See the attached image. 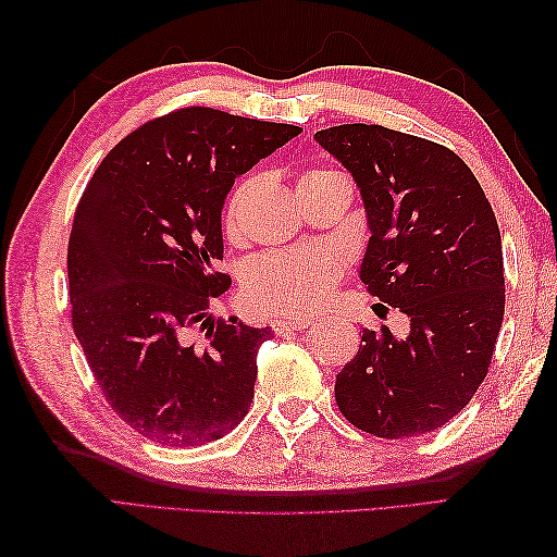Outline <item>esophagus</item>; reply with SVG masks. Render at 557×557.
<instances>
[{
	"label": "esophagus",
	"mask_w": 557,
	"mask_h": 557,
	"mask_svg": "<svg viewBox=\"0 0 557 557\" xmlns=\"http://www.w3.org/2000/svg\"><path fill=\"white\" fill-rule=\"evenodd\" d=\"M315 325V318H306V315H299V318H277L275 323H272V330H275L277 335H285L289 333V330H306Z\"/></svg>",
	"instance_id": "obj_1"
}]
</instances>
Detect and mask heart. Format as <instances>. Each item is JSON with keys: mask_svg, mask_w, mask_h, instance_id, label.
Listing matches in <instances>:
<instances>
[{"mask_svg": "<svg viewBox=\"0 0 557 557\" xmlns=\"http://www.w3.org/2000/svg\"><path fill=\"white\" fill-rule=\"evenodd\" d=\"M330 180H345V176L335 170L321 168V164H309L299 174V194ZM244 191L246 184L234 188L227 210H224V230L230 236L239 230ZM337 280L339 265L330 253L313 251V248L270 251L248 263L244 272V297L256 311L313 313L330 299Z\"/></svg>", "mask_w": 557, "mask_h": 557, "instance_id": "heart-1", "label": "heart"}]
</instances>
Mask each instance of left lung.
I'll list each match as a JSON object with an SVG mask.
<instances>
[{"label": "left lung", "instance_id": "obj_1", "mask_svg": "<svg viewBox=\"0 0 557 557\" xmlns=\"http://www.w3.org/2000/svg\"><path fill=\"white\" fill-rule=\"evenodd\" d=\"M315 144L359 186L371 230L361 282L409 318L405 339L363 327L357 357L337 373V407L377 437L431 433L474 397L503 325L493 208L465 160L433 140L342 124Z\"/></svg>", "mask_w": 557, "mask_h": 557}]
</instances>
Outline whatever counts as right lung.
Masks as SVG:
<instances>
[{
  "label": "right lung",
  "instance_id": "add662e5",
  "mask_svg": "<svg viewBox=\"0 0 557 557\" xmlns=\"http://www.w3.org/2000/svg\"><path fill=\"white\" fill-rule=\"evenodd\" d=\"M299 134L176 110L120 140L78 200L71 325L104 399L152 443L220 441L251 407L258 347L272 330L210 315L232 285L215 270L222 206L236 176Z\"/></svg>",
  "mask_w": 557,
  "mask_h": 557
}]
</instances>
